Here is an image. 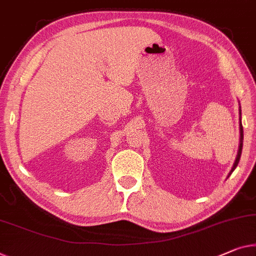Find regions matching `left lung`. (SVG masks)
<instances>
[{
  "instance_id": "8db88e82",
  "label": "left lung",
  "mask_w": 256,
  "mask_h": 256,
  "mask_svg": "<svg viewBox=\"0 0 256 256\" xmlns=\"http://www.w3.org/2000/svg\"><path fill=\"white\" fill-rule=\"evenodd\" d=\"M240 114H242V112H240ZM242 140H244V130H242V120H240V146H239V151H238V156H236V159L234 164H233V168L231 170V172H230V174L234 171V168H236V166H238V162L240 160V156H242Z\"/></svg>"
}]
</instances>
